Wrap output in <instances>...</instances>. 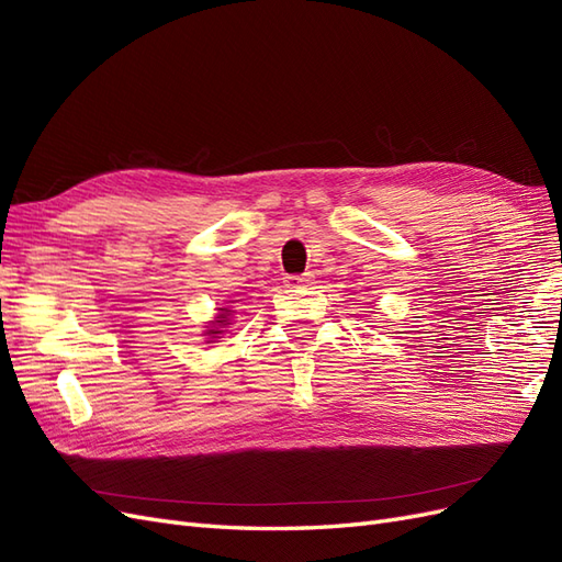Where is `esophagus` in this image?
Returning <instances> with one entry per match:
<instances>
[{
  "instance_id": "esophagus-1",
  "label": "esophagus",
  "mask_w": 562,
  "mask_h": 562,
  "mask_svg": "<svg viewBox=\"0 0 562 562\" xmlns=\"http://www.w3.org/2000/svg\"><path fill=\"white\" fill-rule=\"evenodd\" d=\"M310 279H312V274H302V277H285V285H288V288H300V285H304V283H310Z\"/></svg>"
}]
</instances>
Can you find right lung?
<instances>
[{
	"label": "right lung",
	"mask_w": 562,
	"mask_h": 562,
	"mask_svg": "<svg viewBox=\"0 0 562 562\" xmlns=\"http://www.w3.org/2000/svg\"><path fill=\"white\" fill-rule=\"evenodd\" d=\"M232 326V310L229 307H217V316L213 321H209L206 330H203V335L209 337V342H217L220 337H223L225 328Z\"/></svg>",
	"instance_id": "add662e5"
}]
</instances>
